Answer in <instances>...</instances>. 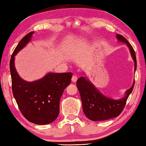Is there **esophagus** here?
Returning a JSON list of instances; mask_svg holds the SVG:
<instances>
[{"instance_id": "1", "label": "esophagus", "mask_w": 146, "mask_h": 146, "mask_svg": "<svg viewBox=\"0 0 146 146\" xmlns=\"http://www.w3.org/2000/svg\"><path fill=\"white\" fill-rule=\"evenodd\" d=\"M73 82H76V81L77 80V76L76 75H74L72 77V79H71Z\"/></svg>"}]
</instances>
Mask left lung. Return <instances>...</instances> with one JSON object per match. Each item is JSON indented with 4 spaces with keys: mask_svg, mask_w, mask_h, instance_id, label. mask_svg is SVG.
<instances>
[{
    "mask_svg": "<svg viewBox=\"0 0 146 146\" xmlns=\"http://www.w3.org/2000/svg\"><path fill=\"white\" fill-rule=\"evenodd\" d=\"M116 38L118 41L126 43L129 49L136 72V57L132 46L122 35L117 34ZM134 85V81L132 87L126 90L123 98L115 100L102 94L86 77H80L77 81V87L79 91L85 115L94 121L107 120L118 116L123 110L127 99L133 90Z\"/></svg>",
    "mask_w": 146,
    "mask_h": 146,
    "instance_id": "obj_1",
    "label": "left lung"
}]
</instances>
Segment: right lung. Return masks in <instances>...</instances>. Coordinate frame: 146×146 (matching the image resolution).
<instances>
[{
  "label": "right lung",
  "mask_w": 146,
  "mask_h": 146,
  "mask_svg": "<svg viewBox=\"0 0 146 146\" xmlns=\"http://www.w3.org/2000/svg\"><path fill=\"white\" fill-rule=\"evenodd\" d=\"M35 33L31 31L18 44L11 56L10 70L13 97L21 113L30 122L48 124L57 118L63 92L70 84L72 74L49 72L41 79L27 82L21 78L15 67V56L25 46Z\"/></svg>",
  "instance_id": "1"
}]
</instances>
